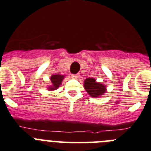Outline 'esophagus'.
I'll use <instances>...</instances> for the list:
<instances>
[{
  "label": "esophagus",
  "mask_w": 151,
  "mask_h": 151,
  "mask_svg": "<svg viewBox=\"0 0 151 151\" xmlns=\"http://www.w3.org/2000/svg\"><path fill=\"white\" fill-rule=\"evenodd\" d=\"M79 76H80V74H72V75H71V77L74 79H77L79 77Z\"/></svg>",
  "instance_id": "esophagus-1"
}]
</instances>
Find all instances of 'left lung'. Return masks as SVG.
<instances>
[{
	"instance_id": "1",
	"label": "left lung",
	"mask_w": 151,
	"mask_h": 151,
	"mask_svg": "<svg viewBox=\"0 0 151 151\" xmlns=\"http://www.w3.org/2000/svg\"><path fill=\"white\" fill-rule=\"evenodd\" d=\"M84 88L90 96L98 98L106 92V87L103 84L97 83L94 78H87L84 81Z\"/></svg>"
}]
</instances>
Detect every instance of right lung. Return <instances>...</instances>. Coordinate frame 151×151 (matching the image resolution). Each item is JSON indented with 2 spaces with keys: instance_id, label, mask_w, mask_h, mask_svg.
<instances>
[{
  "instance_id": "1",
  "label": "right lung",
  "mask_w": 151,
  "mask_h": 151,
  "mask_svg": "<svg viewBox=\"0 0 151 151\" xmlns=\"http://www.w3.org/2000/svg\"><path fill=\"white\" fill-rule=\"evenodd\" d=\"M64 76L60 75V74H53L50 77V80H51L52 86H49L48 88L50 90H55L56 88L60 87V85L62 83Z\"/></svg>"
}]
</instances>
